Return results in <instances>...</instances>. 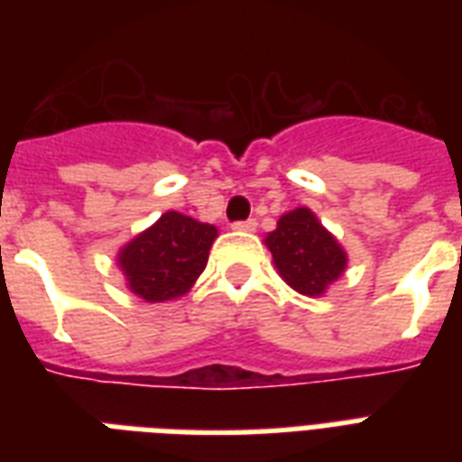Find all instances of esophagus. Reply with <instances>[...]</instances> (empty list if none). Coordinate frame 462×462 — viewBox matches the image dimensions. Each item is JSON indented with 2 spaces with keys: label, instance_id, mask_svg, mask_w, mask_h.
I'll return each mask as SVG.
<instances>
[{
  "label": "esophagus",
  "instance_id": "34e87169",
  "mask_svg": "<svg viewBox=\"0 0 462 462\" xmlns=\"http://www.w3.org/2000/svg\"><path fill=\"white\" fill-rule=\"evenodd\" d=\"M232 227L239 232H254L256 230V220H239V223H235Z\"/></svg>",
  "mask_w": 462,
  "mask_h": 462
}]
</instances>
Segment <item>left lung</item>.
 <instances>
[{
	"mask_svg": "<svg viewBox=\"0 0 462 462\" xmlns=\"http://www.w3.org/2000/svg\"><path fill=\"white\" fill-rule=\"evenodd\" d=\"M263 242L282 281L300 295H326L347 268V252L307 206L281 216Z\"/></svg>",
	"mask_w": 462,
	"mask_h": 462,
	"instance_id": "left-lung-1",
	"label": "left lung"
}]
</instances>
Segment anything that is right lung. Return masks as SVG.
Returning a JSON list of instances; mask_svg holds the SVG:
<instances>
[{
  "instance_id": "add662e5",
  "label": "right lung",
  "mask_w": 462,
  "mask_h": 462,
  "mask_svg": "<svg viewBox=\"0 0 462 462\" xmlns=\"http://www.w3.org/2000/svg\"><path fill=\"white\" fill-rule=\"evenodd\" d=\"M217 227L167 210L117 254L126 288L146 302L180 300L194 288L208 263Z\"/></svg>"
}]
</instances>
